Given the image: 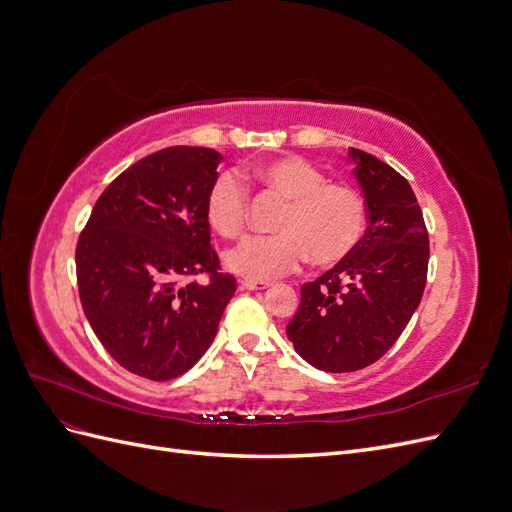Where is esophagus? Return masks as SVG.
Here are the masks:
<instances>
[{"instance_id":"34e87169","label":"esophagus","mask_w":512,"mask_h":512,"mask_svg":"<svg viewBox=\"0 0 512 512\" xmlns=\"http://www.w3.org/2000/svg\"><path fill=\"white\" fill-rule=\"evenodd\" d=\"M241 288L245 290H265L271 286V282H256V280H247V277H243V280L239 282Z\"/></svg>"}]
</instances>
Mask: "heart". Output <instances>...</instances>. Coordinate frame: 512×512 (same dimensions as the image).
Instances as JSON below:
<instances>
[{"mask_svg":"<svg viewBox=\"0 0 512 512\" xmlns=\"http://www.w3.org/2000/svg\"><path fill=\"white\" fill-rule=\"evenodd\" d=\"M254 181L286 200L273 222L275 235L250 237L226 254V265L247 280L267 282L297 271L305 258L318 269L342 265L361 245L369 211L365 196L335 183L314 164L286 156L256 166ZM250 196L235 173L215 177L205 198L209 226L224 239L245 230Z\"/></svg>","mask_w":512,"mask_h":512,"instance_id":"obj_1","label":"heart"}]
</instances>
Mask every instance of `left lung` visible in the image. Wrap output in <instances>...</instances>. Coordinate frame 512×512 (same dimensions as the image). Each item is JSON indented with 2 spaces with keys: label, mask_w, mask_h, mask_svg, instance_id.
I'll list each match as a JSON object with an SVG mask.
<instances>
[{
  "label": "left lung",
  "mask_w": 512,
  "mask_h": 512,
  "mask_svg": "<svg viewBox=\"0 0 512 512\" xmlns=\"http://www.w3.org/2000/svg\"><path fill=\"white\" fill-rule=\"evenodd\" d=\"M369 211L361 245L342 265L301 286L286 335L303 359L331 374L363 369L404 333L427 284L429 237L410 183L350 147Z\"/></svg>",
  "instance_id": "8db88e82"
}]
</instances>
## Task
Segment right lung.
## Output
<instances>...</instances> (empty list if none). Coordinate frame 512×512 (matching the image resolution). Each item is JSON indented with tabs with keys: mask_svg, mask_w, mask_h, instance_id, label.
Returning <instances> with one entry per match:
<instances>
[{
	"mask_svg": "<svg viewBox=\"0 0 512 512\" xmlns=\"http://www.w3.org/2000/svg\"><path fill=\"white\" fill-rule=\"evenodd\" d=\"M220 158L207 147H168L132 164L96 200L76 243V282L91 329L141 378L185 374L211 346L235 294L205 215Z\"/></svg>",
	"mask_w": 512,
	"mask_h": 512,
	"instance_id": "obj_1",
	"label": "right lung"
}]
</instances>
